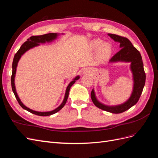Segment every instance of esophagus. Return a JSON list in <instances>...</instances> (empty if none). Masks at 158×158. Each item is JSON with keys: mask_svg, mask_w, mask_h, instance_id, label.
<instances>
[{"mask_svg": "<svg viewBox=\"0 0 158 158\" xmlns=\"http://www.w3.org/2000/svg\"><path fill=\"white\" fill-rule=\"evenodd\" d=\"M89 69H86V70H85V73H89Z\"/></svg>", "mask_w": 158, "mask_h": 158, "instance_id": "1", "label": "esophagus"}]
</instances>
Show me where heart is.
I'll use <instances>...</instances> for the list:
<instances>
[{
	"mask_svg": "<svg viewBox=\"0 0 158 158\" xmlns=\"http://www.w3.org/2000/svg\"><path fill=\"white\" fill-rule=\"evenodd\" d=\"M90 47L93 50L98 49V54L99 59H106L111 53V45L107 42L103 43L100 39H95L90 42Z\"/></svg>",
	"mask_w": 158,
	"mask_h": 158,
	"instance_id": "heart-1",
	"label": "heart"
}]
</instances>
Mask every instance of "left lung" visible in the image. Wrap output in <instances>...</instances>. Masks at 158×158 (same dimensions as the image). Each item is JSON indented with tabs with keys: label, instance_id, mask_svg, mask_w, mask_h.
Listing matches in <instances>:
<instances>
[{
	"label": "left lung",
	"instance_id": "1",
	"mask_svg": "<svg viewBox=\"0 0 158 158\" xmlns=\"http://www.w3.org/2000/svg\"><path fill=\"white\" fill-rule=\"evenodd\" d=\"M108 35L114 41L120 44L121 50L109 60L110 63L126 62L131 63L134 85L132 94L126 102L115 106H108L100 103L95 97L94 89L91 92V98L94 105L98 108L112 113H121L127 111L138 102L142 94L146 82V74L140 52L132 45L127 37L109 33Z\"/></svg>",
	"mask_w": 158,
	"mask_h": 158
}]
</instances>
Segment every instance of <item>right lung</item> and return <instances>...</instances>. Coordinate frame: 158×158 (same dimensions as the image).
<instances>
[{"label":"right lung","instance_id":"add662e5","mask_svg":"<svg viewBox=\"0 0 158 158\" xmlns=\"http://www.w3.org/2000/svg\"><path fill=\"white\" fill-rule=\"evenodd\" d=\"M58 35H59V34H58V33H47V34L42 35H35V36L30 37L29 39H27V41L23 43V44H22V45L20 47V49L18 51V52L15 54V55H14V59H13V62H12V76H11V85H12V91H13V92L14 94V95H15V97L17 99L18 103L20 104V106L23 109H26V111H29V112H30L33 114H36V115L49 116V115H51V114H55V113L58 112L59 111H60V110L64 106V105H65L66 101H67L69 94V91H70V89L71 86L75 83L76 80H78L80 78V76H77L76 78H74V79L73 81H71L70 83L69 84V85L67 86V88H66L63 102H62V103L60 105V106L56 108L54 110H52V111H51L39 112V111H33V110L30 109V108H28L26 106H25L24 105H23L22 103V102H21V100L20 99V98H19L18 95L16 93V91L15 84H14V78H15V75H16V68H17L18 63L19 60H20V59L21 58L22 55L24 54L27 51L33 48V47L40 45V44H45V42H51L52 40H55Z\"/></svg>","mask_w":158,"mask_h":158}]
</instances>
